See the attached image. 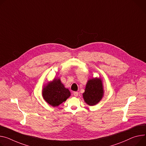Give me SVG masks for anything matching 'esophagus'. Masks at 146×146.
<instances>
[{"mask_svg":"<svg viewBox=\"0 0 146 146\" xmlns=\"http://www.w3.org/2000/svg\"><path fill=\"white\" fill-rule=\"evenodd\" d=\"M73 94L75 96H77L78 95V92H73Z\"/></svg>","mask_w":146,"mask_h":146,"instance_id":"obj_1","label":"esophagus"}]
</instances>
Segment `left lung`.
<instances>
[{
	"label": "left lung",
	"mask_w": 146,
	"mask_h": 146,
	"mask_svg": "<svg viewBox=\"0 0 146 146\" xmlns=\"http://www.w3.org/2000/svg\"><path fill=\"white\" fill-rule=\"evenodd\" d=\"M103 94L104 90L101 80L99 78H93L88 81L83 97L88 105L93 106L101 100Z\"/></svg>",
	"instance_id": "obj_1"
}]
</instances>
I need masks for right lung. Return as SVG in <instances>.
Here are the masks:
<instances>
[{"instance_id":"add662e5","label":"right lung","mask_w":146,"mask_h":146,"mask_svg":"<svg viewBox=\"0 0 146 146\" xmlns=\"http://www.w3.org/2000/svg\"><path fill=\"white\" fill-rule=\"evenodd\" d=\"M71 93L61 82L60 79H54L43 89L42 96L52 106H58L69 98Z\"/></svg>"}]
</instances>
